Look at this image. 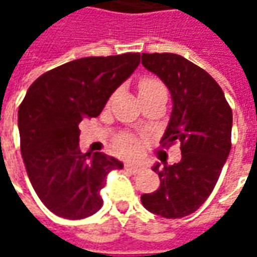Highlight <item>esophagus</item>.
I'll list each match as a JSON object with an SVG mask.
<instances>
[{
    "instance_id": "esophagus-1",
    "label": "esophagus",
    "mask_w": 257,
    "mask_h": 257,
    "mask_svg": "<svg viewBox=\"0 0 257 257\" xmlns=\"http://www.w3.org/2000/svg\"><path fill=\"white\" fill-rule=\"evenodd\" d=\"M125 169L131 173H138L139 171H142V167L140 165H134V164H125Z\"/></svg>"
}]
</instances>
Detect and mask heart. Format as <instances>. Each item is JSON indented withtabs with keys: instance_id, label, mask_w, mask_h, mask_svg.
I'll return each instance as SVG.
<instances>
[{
	"instance_id": "obj_1",
	"label": "heart",
	"mask_w": 257,
	"mask_h": 257,
	"mask_svg": "<svg viewBox=\"0 0 257 257\" xmlns=\"http://www.w3.org/2000/svg\"><path fill=\"white\" fill-rule=\"evenodd\" d=\"M151 95H164L167 96V89L162 84L161 81L156 78H143L139 82V96H151ZM115 150L118 154L121 156L131 157L136 154V151L139 149V143L138 140L132 138V136H122L115 142Z\"/></svg>"
}]
</instances>
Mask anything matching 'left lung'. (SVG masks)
<instances>
[{
  "label": "left lung",
  "mask_w": 257,
  "mask_h": 257,
  "mask_svg": "<svg viewBox=\"0 0 257 257\" xmlns=\"http://www.w3.org/2000/svg\"><path fill=\"white\" fill-rule=\"evenodd\" d=\"M142 64L171 92L173 108L161 145L179 143L182 160L156 164L161 184L140 199L153 213L179 219L195 212L215 189L231 150L232 111L215 79L183 56L143 53Z\"/></svg>",
  "instance_id": "left-lung-1"
}]
</instances>
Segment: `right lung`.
I'll return each mask as SVG.
<instances>
[{"label": "right lung", "mask_w": 257, "mask_h": 257, "mask_svg": "<svg viewBox=\"0 0 257 257\" xmlns=\"http://www.w3.org/2000/svg\"><path fill=\"white\" fill-rule=\"evenodd\" d=\"M139 63L140 53L77 59L27 90L18 112L20 150L33 189L55 215L78 220L101 208L107 175L123 164L99 151L81 153L78 123L97 117Z\"/></svg>", "instance_id": "add662e5"}]
</instances>
